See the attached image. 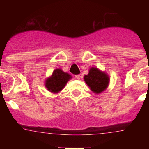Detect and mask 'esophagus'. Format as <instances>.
Instances as JSON below:
<instances>
[{
    "label": "esophagus",
    "instance_id": "esophagus-1",
    "mask_svg": "<svg viewBox=\"0 0 149 149\" xmlns=\"http://www.w3.org/2000/svg\"><path fill=\"white\" fill-rule=\"evenodd\" d=\"M81 74H77V75H75V77L77 79V80H79V79H81Z\"/></svg>",
    "mask_w": 149,
    "mask_h": 149
}]
</instances>
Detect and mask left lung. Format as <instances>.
Returning a JSON list of instances; mask_svg holds the SVG:
<instances>
[{
  "label": "left lung",
  "instance_id": "left-lung-1",
  "mask_svg": "<svg viewBox=\"0 0 149 149\" xmlns=\"http://www.w3.org/2000/svg\"><path fill=\"white\" fill-rule=\"evenodd\" d=\"M84 80L91 91L97 95L105 91L110 84L108 74L96 67H91L89 68V73L84 75Z\"/></svg>",
  "mask_w": 149,
  "mask_h": 149
}]
</instances>
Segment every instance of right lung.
Masks as SVG:
<instances>
[{
  "label": "right lung",
  "mask_w": 149,
  "mask_h": 149,
  "mask_svg": "<svg viewBox=\"0 0 149 149\" xmlns=\"http://www.w3.org/2000/svg\"><path fill=\"white\" fill-rule=\"evenodd\" d=\"M72 75L64 72L61 68H56L50 77L45 81V86L50 93L54 94L60 93L65 87L67 82L72 79Z\"/></svg>",
  "instance_id": "1"
}]
</instances>
